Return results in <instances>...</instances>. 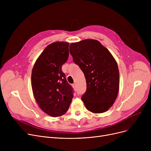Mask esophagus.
I'll list each match as a JSON object with an SVG mask.
<instances>
[{"label": "esophagus", "instance_id": "esophagus-1", "mask_svg": "<svg viewBox=\"0 0 151 151\" xmlns=\"http://www.w3.org/2000/svg\"><path fill=\"white\" fill-rule=\"evenodd\" d=\"M72 86H73V88L75 89H76V84H75V83H73V84H72Z\"/></svg>", "mask_w": 151, "mask_h": 151}]
</instances>
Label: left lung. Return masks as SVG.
<instances>
[{
	"label": "left lung",
	"instance_id": "obj_1",
	"mask_svg": "<svg viewBox=\"0 0 151 151\" xmlns=\"http://www.w3.org/2000/svg\"><path fill=\"white\" fill-rule=\"evenodd\" d=\"M73 60L84 74L86 91L81 100L86 109L104 113L116 100L119 87V72L111 54L99 41L86 39L71 43Z\"/></svg>",
	"mask_w": 151,
	"mask_h": 151
}]
</instances>
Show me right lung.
Here are the masks:
<instances>
[{
  "label": "right lung",
  "instance_id": "1",
  "mask_svg": "<svg viewBox=\"0 0 151 151\" xmlns=\"http://www.w3.org/2000/svg\"><path fill=\"white\" fill-rule=\"evenodd\" d=\"M69 43L56 42L43 50L32 71V88L42 111L52 117L65 114L73 97V88L67 81L62 66L68 60Z\"/></svg>",
  "mask_w": 151,
  "mask_h": 151
}]
</instances>
